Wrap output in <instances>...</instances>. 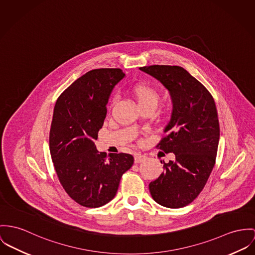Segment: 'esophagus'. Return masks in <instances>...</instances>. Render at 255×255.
<instances>
[{
  "label": "esophagus",
  "mask_w": 255,
  "mask_h": 255,
  "mask_svg": "<svg viewBox=\"0 0 255 255\" xmlns=\"http://www.w3.org/2000/svg\"><path fill=\"white\" fill-rule=\"evenodd\" d=\"M134 158H135V163H140V162H143L145 159H146V156L145 155H142V154H140V153H136L135 155H134Z\"/></svg>",
  "instance_id": "1"
}]
</instances>
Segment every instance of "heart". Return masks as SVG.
<instances>
[{
	"mask_svg": "<svg viewBox=\"0 0 255 255\" xmlns=\"http://www.w3.org/2000/svg\"><path fill=\"white\" fill-rule=\"evenodd\" d=\"M132 95L136 100L137 106H149L156 108L159 102V94L154 88L146 84H137L132 88Z\"/></svg>",
	"mask_w": 255,
	"mask_h": 255,
	"instance_id": "1",
	"label": "heart"
}]
</instances>
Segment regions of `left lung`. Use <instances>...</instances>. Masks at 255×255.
Wrapping results in <instances>:
<instances>
[{"label":"left lung","instance_id":"1","mask_svg":"<svg viewBox=\"0 0 255 255\" xmlns=\"http://www.w3.org/2000/svg\"><path fill=\"white\" fill-rule=\"evenodd\" d=\"M140 71L159 80L173 103L171 118L157 144L175 160L163 161V173L149 183L159 205L177 209L190 204L203 190L211 175L219 141L216 103L206 87L179 66L153 65ZM162 163V161H161Z\"/></svg>","mask_w":255,"mask_h":255}]
</instances>
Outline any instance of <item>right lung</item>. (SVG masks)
Masks as SVG:
<instances>
[{"label": "right lung", "instance_id": "add662e5", "mask_svg": "<svg viewBox=\"0 0 255 255\" xmlns=\"http://www.w3.org/2000/svg\"><path fill=\"white\" fill-rule=\"evenodd\" d=\"M120 69H96L73 82L57 99L49 133V148L59 180L73 200L86 208L112 201L134 157L99 152L94 140L104 124L107 105Z\"/></svg>", "mask_w": 255, "mask_h": 255}]
</instances>
